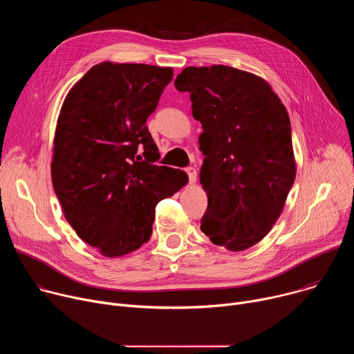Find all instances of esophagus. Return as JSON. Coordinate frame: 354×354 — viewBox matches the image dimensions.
<instances>
[{
    "instance_id": "esophagus-1",
    "label": "esophagus",
    "mask_w": 354,
    "mask_h": 354,
    "mask_svg": "<svg viewBox=\"0 0 354 354\" xmlns=\"http://www.w3.org/2000/svg\"><path fill=\"white\" fill-rule=\"evenodd\" d=\"M185 172H186V175H187V178H189V182L190 183H194L196 182V169L193 168V167H187V168H185Z\"/></svg>"
}]
</instances>
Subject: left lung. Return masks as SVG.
<instances>
[{"label": "left lung", "instance_id": "left-lung-1", "mask_svg": "<svg viewBox=\"0 0 354 354\" xmlns=\"http://www.w3.org/2000/svg\"><path fill=\"white\" fill-rule=\"evenodd\" d=\"M175 88L190 93L203 127L200 183L209 205L200 230L230 250L254 246L277 221L295 179L288 113L265 80L228 66L187 67Z\"/></svg>", "mask_w": 354, "mask_h": 354}]
</instances>
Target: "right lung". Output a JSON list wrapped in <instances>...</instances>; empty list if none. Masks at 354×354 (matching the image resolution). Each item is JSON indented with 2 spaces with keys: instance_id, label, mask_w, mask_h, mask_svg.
Returning <instances> with one entry per match:
<instances>
[{
  "instance_id": "add662e5",
  "label": "right lung",
  "mask_w": 354,
  "mask_h": 354,
  "mask_svg": "<svg viewBox=\"0 0 354 354\" xmlns=\"http://www.w3.org/2000/svg\"><path fill=\"white\" fill-rule=\"evenodd\" d=\"M171 67L93 66L68 92L53 147L52 180L68 224L100 254L118 258L147 242L156 207L187 182L180 169L157 165L145 124Z\"/></svg>"
}]
</instances>
